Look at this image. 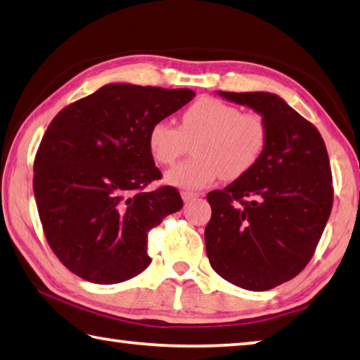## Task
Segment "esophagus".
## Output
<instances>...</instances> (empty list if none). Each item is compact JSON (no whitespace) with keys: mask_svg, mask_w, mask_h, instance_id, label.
<instances>
[{"mask_svg":"<svg viewBox=\"0 0 360 360\" xmlns=\"http://www.w3.org/2000/svg\"><path fill=\"white\" fill-rule=\"evenodd\" d=\"M181 197H182V200H184L186 202H188V201H192V200H195V198H198L200 193H195V192H181Z\"/></svg>","mask_w":360,"mask_h":360,"instance_id":"esophagus-1","label":"esophagus"}]
</instances>
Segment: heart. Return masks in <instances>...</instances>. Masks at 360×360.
I'll list each match as a JSON object with an SVG mask.
<instances>
[{"mask_svg":"<svg viewBox=\"0 0 360 360\" xmlns=\"http://www.w3.org/2000/svg\"><path fill=\"white\" fill-rule=\"evenodd\" d=\"M192 141L193 158L165 176L168 184L186 191H198L220 176L243 178L263 158L269 127L258 113H243L228 102L201 97L184 110L179 127L162 120L148 132L149 153L162 165L174 163Z\"/></svg>","mask_w":360,"mask_h":360,"instance_id":"heart-1","label":"heart"}]
</instances>
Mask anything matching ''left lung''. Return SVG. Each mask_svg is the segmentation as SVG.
I'll list each match as a JSON object with an SVG mask.
<instances>
[{"instance_id":"1","label":"left lung","mask_w":360,"mask_h":360,"mask_svg":"<svg viewBox=\"0 0 360 360\" xmlns=\"http://www.w3.org/2000/svg\"><path fill=\"white\" fill-rule=\"evenodd\" d=\"M217 94L263 116L269 141L257 167L207 193L206 253L226 282L267 291L304 269L328 224L334 201L328 149L318 129L277 94Z\"/></svg>"}]
</instances>
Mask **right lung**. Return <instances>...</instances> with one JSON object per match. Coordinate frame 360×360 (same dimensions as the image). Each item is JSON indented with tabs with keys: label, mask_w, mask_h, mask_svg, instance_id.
I'll use <instances>...</instances> for the list:
<instances>
[{
	"label": "right lung",
	"mask_w": 360,
	"mask_h": 360,
	"mask_svg": "<svg viewBox=\"0 0 360 360\" xmlns=\"http://www.w3.org/2000/svg\"><path fill=\"white\" fill-rule=\"evenodd\" d=\"M195 97L192 89L110 83L63 108L34 160V198L51 250L75 276L121 283L151 263L148 231L182 198L162 178L148 132Z\"/></svg>",
	"instance_id": "add662e5"
}]
</instances>
